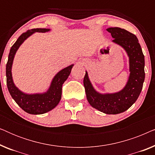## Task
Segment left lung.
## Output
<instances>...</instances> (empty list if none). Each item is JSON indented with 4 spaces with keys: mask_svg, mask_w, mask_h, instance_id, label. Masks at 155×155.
<instances>
[{
    "mask_svg": "<svg viewBox=\"0 0 155 155\" xmlns=\"http://www.w3.org/2000/svg\"><path fill=\"white\" fill-rule=\"evenodd\" d=\"M114 43L121 46L129 56L130 76L126 85L114 94H99L95 91L85 73L83 84L88 102L92 107L107 114H117L128 109L138 98L145 80V57L136 36L119 27H110Z\"/></svg>",
    "mask_w": 155,
    "mask_h": 155,
    "instance_id": "left-lung-1",
    "label": "left lung"
}]
</instances>
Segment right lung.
I'll return each mask as SVG.
<instances>
[{
  "label": "right lung",
  "instance_id": "right-lung-1",
  "mask_svg": "<svg viewBox=\"0 0 155 155\" xmlns=\"http://www.w3.org/2000/svg\"><path fill=\"white\" fill-rule=\"evenodd\" d=\"M49 29L37 28L22 34L10 48L8 60L6 64V81L7 87L12 99L19 107L30 114H43L51 111L58 105L61 99L62 85L71 74L73 65L61 70L56 74L47 92L44 94H27L19 90L15 85L12 78L11 68L15 54L27 38L35 32H46Z\"/></svg>",
  "mask_w": 155,
  "mask_h": 155
}]
</instances>
